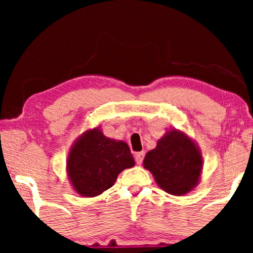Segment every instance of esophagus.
<instances>
[{"label":"esophagus","instance_id":"1","mask_svg":"<svg viewBox=\"0 0 253 253\" xmlns=\"http://www.w3.org/2000/svg\"><path fill=\"white\" fill-rule=\"evenodd\" d=\"M144 156H145V152H138L135 153V162L136 164L140 165L141 163H143V159H144Z\"/></svg>","mask_w":253,"mask_h":253}]
</instances>
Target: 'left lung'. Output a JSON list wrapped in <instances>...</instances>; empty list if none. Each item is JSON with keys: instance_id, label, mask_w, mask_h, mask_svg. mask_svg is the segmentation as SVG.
Here are the masks:
<instances>
[{"instance_id": "8db88e82", "label": "left lung", "mask_w": 253, "mask_h": 253, "mask_svg": "<svg viewBox=\"0 0 253 253\" xmlns=\"http://www.w3.org/2000/svg\"><path fill=\"white\" fill-rule=\"evenodd\" d=\"M161 189L183 196L197 187L203 170L201 150L193 138L182 130L171 128L157 141L143 162Z\"/></svg>"}]
</instances>
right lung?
Returning <instances> with one entry per match:
<instances>
[{"instance_id": "right-lung-1", "label": "right lung", "mask_w": 253, "mask_h": 253, "mask_svg": "<svg viewBox=\"0 0 253 253\" xmlns=\"http://www.w3.org/2000/svg\"><path fill=\"white\" fill-rule=\"evenodd\" d=\"M134 164L127 143L107 138L97 126L83 132L71 145L66 173L78 195L95 197L113 187L119 173Z\"/></svg>"}]
</instances>
